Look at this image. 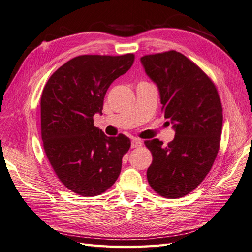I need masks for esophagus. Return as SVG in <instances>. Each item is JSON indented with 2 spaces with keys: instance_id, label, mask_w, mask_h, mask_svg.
Masks as SVG:
<instances>
[{
  "instance_id": "esophagus-1",
  "label": "esophagus",
  "mask_w": 252,
  "mask_h": 252,
  "mask_svg": "<svg viewBox=\"0 0 252 252\" xmlns=\"http://www.w3.org/2000/svg\"><path fill=\"white\" fill-rule=\"evenodd\" d=\"M142 145H143V143L139 139H133L131 141V148H138V147H141Z\"/></svg>"
}]
</instances>
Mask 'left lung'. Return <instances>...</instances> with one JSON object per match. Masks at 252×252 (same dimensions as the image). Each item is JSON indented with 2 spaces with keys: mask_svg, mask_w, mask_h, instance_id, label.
<instances>
[{
  "mask_svg": "<svg viewBox=\"0 0 252 252\" xmlns=\"http://www.w3.org/2000/svg\"><path fill=\"white\" fill-rule=\"evenodd\" d=\"M145 71L161 94L162 112L173 124V141L163 146L145 141L152 155L147 180L155 191L179 199L199 186L220 149L223 108L215 83L181 52L164 51L141 58Z\"/></svg>",
  "mask_w": 252,
  "mask_h": 252,
  "instance_id": "obj_1",
  "label": "left lung"
}]
</instances>
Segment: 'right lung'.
Here are the masks:
<instances>
[{
	"label": "right lung",
	"mask_w": 252,
	"mask_h": 252,
	"mask_svg": "<svg viewBox=\"0 0 252 252\" xmlns=\"http://www.w3.org/2000/svg\"><path fill=\"white\" fill-rule=\"evenodd\" d=\"M133 53L75 57L51 74L41 96L44 151L62 184L82 196L100 195L119 178L130 148L124 134L107 136L94 125L111 83L126 73Z\"/></svg>",
	"instance_id": "right-lung-1"
}]
</instances>
